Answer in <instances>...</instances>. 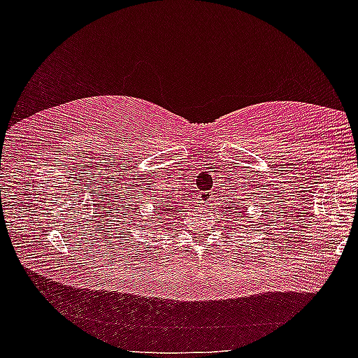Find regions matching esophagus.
Returning <instances> with one entry per match:
<instances>
[{
    "label": "esophagus",
    "mask_w": 358,
    "mask_h": 358,
    "mask_svg": "<svg viewBox=\"0 0 358 358\" xmlns=\"http://www.w3.org/2000/svg\"><path fill=\"white\" fill-rule=\"evenodd\" d=\"M200 201L201 203H212V192H203L201 196H200Z\"/></svg>",
    "instance_id": "obj_1"
}]
</instances>
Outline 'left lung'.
<instances>
[{
    "instance_id": "obj_1",
    "label": "left lung",
    "mask_w": 358,
    "mask_h": 358,
    "mask_svg": "<svg viewBox=\"0 0 358 358\" xmlns=\"http://www.w3.org/2000/svg\"><path fill=\"white\" fill-rule=\"evenodd\" d=\"M230 206H231L230 209L236 210V213H237V212H243V210H245V206H242V203H241V201H234V204H230Z\"/></svg>"
}]
</instances>
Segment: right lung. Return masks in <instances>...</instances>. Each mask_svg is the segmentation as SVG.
Returning a JSON list of instances; mask_svg holds the SVG:
<instances>
[{"mask_svg": "<svg viewBox=\"0 0 358 358\" xmlns=\"http://www.w3.org/2000/svg\"><path fill=\"white\" fill-rule=\"evenodd\" d=\"M179 201H180L179 199H176L175 196H170V194H169V196H166L164 199H161V200L157 203L155 209H154L158 221L162 220V222H166L169 213L178 208Z\"/></svg>", "mask_w": 358, "mask_h": 358, "instance_id": "obj_1", "label": "right lung"}]
</instances>
